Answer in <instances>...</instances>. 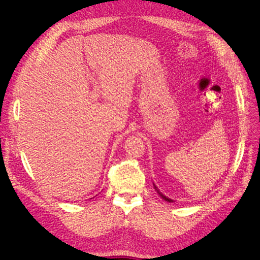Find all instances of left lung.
Returning a JSON list of instances; mask_svg holds the SVG:
<instances>
[{"mask_svg": "<svg viewBox=\"0 0 260 260\" xmlns=\"http://www.w3.org/2000/svg\"><path fill=\"white\" fill-rule=\"evenodd\" d=\"M154 187H155V190L157 191V193H158L159 195H160V198L162 199V200H165V201H167V202H169V203H171L172 202V200H170V199H168V198H166V196H165L164 194H161L159 191H158V188H157L155 185H154Z\"/></svg>", "mask_w": 260, "mask_h": 260, "instance_id": "8db88e82", "label": "left lung"}]
</instances>
